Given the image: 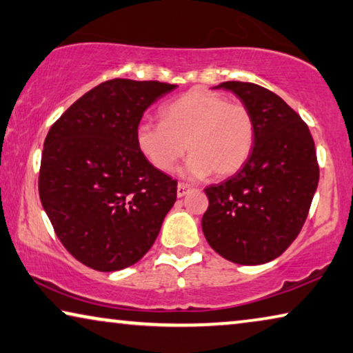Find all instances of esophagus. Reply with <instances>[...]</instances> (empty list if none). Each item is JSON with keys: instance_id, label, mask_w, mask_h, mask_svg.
Here are the masks:
<instances>
[{"instance_id": "34e87169", "label": "esophagus", "mask_w": 353, "mask_h": 353, "mask_svg": "<svg viewBox=\"0 0 353 353\" xmlns=\"http://www.w3.org/2000/svg\"><path fill=\"white\" fill-rule=\"evenodd\" d=\"M189 191H191V188H189L188 184L178 183V186H176V195H178V197H184V195H186Z\"/></svg>"}]
</instances>
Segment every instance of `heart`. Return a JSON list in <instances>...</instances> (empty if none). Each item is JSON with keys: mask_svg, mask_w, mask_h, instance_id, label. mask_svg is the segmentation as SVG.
Returning a JSON list of instances; mask_svg holds the SVG:
<instances>
[{"mask_svg": "<svg viewBox=\"0 0 353 353\" xmlns=\"http://www.w3.org/2000/svg\"><path fill=\"white\" fill-rule=\"evenodd\" d=\"M162 123H140L135 145L154 169L170 172L183 158L189 178H227L246 164L256 142V121L243 104L207 88L186 91L161 112Z\"/></svg>", "mask_w": 353, "mask_h": 353, "instance_id": "heart-1", "label": "heart"}]
</instances>
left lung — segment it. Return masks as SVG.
Masks as SVG:
<instances>
[{"label":"left lung","instance_id":"obj_1","mask_svg":"<svg viewBox=\"0 0 353 353\" xmlns=\"http://www.w3.org/2000/svg\"><path fill=\"white\" fill-rule=\"evenodd\" d=\"M256 121V142L243 169L205 189L202 230L227 260L260 265L279 257L300 233L319 184L316 146L306 123L270 90L224 82Z\"/></svg>","mask_w":353,"mask_h":353}]
</instances>
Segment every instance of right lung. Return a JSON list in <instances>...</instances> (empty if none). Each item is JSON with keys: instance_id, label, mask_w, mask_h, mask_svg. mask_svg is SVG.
<instances>
[{"instance_id": "obj_1", "label": "right lung", "mask_w": 353, "mask_h": 353, "mask_svg": "<svg viewBox=\"0 0 353 353\" xmlns=\"http://www.w3.org/2000/svg\"><path fill=\"white\" fill-rule=\"evenodd\" d=\"M176 85L113 79L94 86L48 131L39 197L69 254L97 271L139 262L176 200V180L135 145L143 112Z\"/></svg>"}]
</instances>
